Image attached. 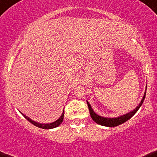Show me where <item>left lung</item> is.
Masks as SVG:
<instances>
[{
    "label": "left lung",
    "mask_w": 157,
    "mask_h": 157,
    "mask_svg": "<svg viewBox=\"0 0 157 157\" xmlns=\"http://www.w3.org/2000/svg\"><path fill=\"white\" fill-rule=\"evenodd\" d=\"M145 95H146V92L144 93V97H143L141 103L135 109H133L132 112L127 113L126 115H121V116L118 117V118H104V117L99 116V115L96 114V113L93 111V109H92V106H91V105L89 104L88 101H87V104H88V106H89V113H90V115L94 121H95L96 123L98 124L102 125V126L113 127H116L118 126V125L124 123V122H126L127 121H128L130 118H132V117L135 115V113H136L138 110H139V108H140V106H142L143 102H144V98H145Z\"/></svg>",
    "instance_id": "1"
}]
</instances>
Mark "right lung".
Segmentation results:
<instances>
[{"mask_svg":"<svg viewBox=\"0 0 157 157\" xmlns=\"http://www.w3.org/2000/svg\"><path fill=\"white\" fill-rule=\"evenodd\" d=\"M21 114L23 115V116L25 117L26 119H27V121H29L31 124H33V125H35L36 127H39V128H42V129H52V128H55V127H58L59 124H62V122H63V118H64V110H63V114H62L61 116L59 117V119L55 121L54 122H53V123H51V124L38 123V122H36V121H34L31 120L30 118H28V117L26 116V115H24L23 113H21Z\"/></svg>","mask_w":157,"mask_h":157,"instance_id":"add662e5","label":"right lung"}]
</instances>
